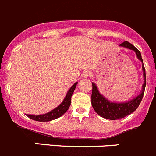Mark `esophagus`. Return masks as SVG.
<instances>
[{"instance_id":"obj_1","label":"esophagus","mask_w":156,"mask_h":156,"mask_svg":"<svg viewBox=\"0 0 156 156\" xmlns=\"http://www.w3.org/2000/svg\"><path fill=\"white\" fill-rule=\"evenodd\" d=\"M90 76V72L89 70H85L82 73V76L84 77V78H87V77Z\"/></svg>"}]
</instances>
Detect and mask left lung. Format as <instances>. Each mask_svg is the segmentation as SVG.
Listing matches in <instances>:
<instances>
[{
	"label": "left lung",
	"instance_id": "1",
	"mask_svg": "<svg viewBox=\"0 0 156 156\" xmlns=\"http://www.w3.org/2000/svg\"><path fill=\"white\" fill-rule=\"evenodd\" d=\"M119 46L129 49V50H134L138 59L141 60V62L142 63L144 83L142 84V92L140 93V94L136 96L132 100L125 102V103H112V102L109 101L103 95L100 94L96 84L94 83H92V84H93V90H92L91 96L92 106L98 115L110 120L119 119L124 118L126 115H130L134 111H136V109L139 107L141 101H142L146 85V69H145V66L143 65V61H142V56H141V53L139 52V50L136 47H135L133 44L129 43L128 41L122 43Z\"/></svg>",
	"mask_w": 156,
	"mask_h": 156
}]
</instances>
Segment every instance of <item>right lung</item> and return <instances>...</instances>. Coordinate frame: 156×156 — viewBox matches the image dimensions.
<instances>
[{
    "mask_svg": "<svg viewBox=\"0 0 156 156\" xmlns=\"http://www.w3.org/2000/svg\"><path fill=\"white\" fill-rule=\"evenodd\" d=\"M78 83H75L71 87L68 91L67 94H66V97L64 98L63 101L62 102L60 106H57V108H55L54 109L51 110L50 112H47V113L43 114V115H28L27 114V116L30 118L31 119H34L35 121H39V122H49L51 120L57 119L63 115L66 111L69 109V106L71 103V96H72L74 90H75L76 84Z\"/></svg>",
    "mask_w": 156,
    "mask_h": 156,
    "instance_id": "obj_1",
    "label": "right lung"
}]
</instances>
